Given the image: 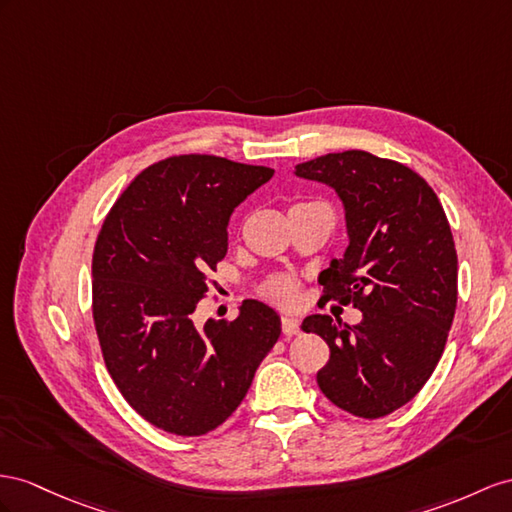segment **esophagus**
<instances>
[{
    "label": "esophagus",
    "instance_id": "obj_1",
    "mask_svg": "<svg viewBox=\"0 0 512 512\" xmlns=\"http://www.w3.org/2000/svg\"><path fill=\"white\" fill-rule=\"evenodd\" d=\"M281 329H283L285 337H294V335H298V322L292 316H285L281 320Z\"/></svg>",
    "mask_w": 512,
    "mask_h": 512
}]
</instances>
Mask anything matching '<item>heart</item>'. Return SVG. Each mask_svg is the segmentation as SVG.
Wrapping results in <instances>:
<instances>
[{
  "label": "heart",
  "instance_id": "heart-1",
  "mask_svg": "<svg viewBox=\"0 0 512 512\" xmlns=\"http://www.w3.org/2000/svg\"><path fill=\"white\" fill-rule=\"evenodd\" d=\"M264 294L279 305H292L296 303L298 285L287 277H274L264 285Z\"/></svg>",
  "mask_w": 512,
  "mask_h": 512
}]
</instances>
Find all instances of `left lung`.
<instances>
[{
	"instance_id": "obj_1",
	"label": "left lung",
	"mask_w": 512,
	"mask_h": 512,
	"mask_svg": "<svg viewBox=\"0 0 512 512\" xmlns=\"http://www.w3.org/2000/svg\"><path fill=\"white\" fill-rule=\"evenodd\" d=\"M294 175L326 183L342 201L348 248L318 281L324 298L363 313L355 326L322 313L305 318L303 331L331 348L318 385L352 415H389L435 372L454 320L458 261L448 218L415 170L368 151L322 155Z\"/></svg>"
}]
</instances>
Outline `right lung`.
Masks as SVG:
<instances>
[{"instance_id": "1", "label": "right lung", "mask_w": 512, "mask_h": 512, "mask_svg": "<svg viewBox=\"0 0 512 512\" xmlns=\"http://www.w3.org/2000/svg\"><path fill=\"white\" fill-rule=\"evenodd\" d=\"M268 166L175 155L129 183L103 220L93 255V318L112 381L149 424L181 437L238 409L281 318L248 298L238 318L194 324L207 274L225 259L227 225Z\"/></svg>"}]
</instances>
